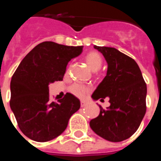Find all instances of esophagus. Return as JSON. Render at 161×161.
Masks as SVG:
<instances>
[{
	"label": "esophagus",
	"mask_w": 161,
	"mask_h": 161,
	"mask_svg": "<svg viewBox=\"0 0 161 161\" xmlns=\"http://www.w3.org/2000/svg\"><path fill=\"white\" fill-rule=\"evenodd\" d=\"M86 105V102L85 101H81V107H84Z\"/></svg>",
	"instance_id": "1"
}]
</instances>
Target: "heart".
Wrapping results in <instances>:
<instances>
[{
  "label": "heart",
  "mask_w": 161,
  "mask_h": 161,
  "mask_svg": "<svg viewBox=\"0 0 161 161\" xmlns=\"http://www.w3.org/2000/svg\"><path fill=\"white\" fill-rule=\"evenodd\" d=\"M86 63L90 68L91 70L98 71L99 70L103 64V58L101 55L97 52H90L87 54L85 58ZM71 93L79 98H83L87 95V93L89 92V88L87 86L82 85V84H73L70 87Z\"/></svg>",
  "instance_id": "1"
}]
</instances>
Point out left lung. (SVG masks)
Listing matches in <instances>:
<instances>
[{"instance_id":"left-lung-1","label":"left lung","mask_w":161,"mask_h":161,"mask_svg":"<svg viewBox=\"0 0 161 161\" xmlns=\"http://www.w3.org/2000/svg\"><path fill=\"white\" fill-rule=\"evenodd\" d=\"M108 63L107 75L94 91V100L109 98L110 106L99 105L98 117L90 121L91 129L111 142H120L132 136L146 112L147 87L139 66L133 58L114 47H98Z\"/></svg>"}]
</instances>
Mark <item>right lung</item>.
Wrapping results in <instances>:
<instances>
[{
  "instance_id": "obj_1",
  "label": "right lung",
  "mask_w": 161,
  "mask_h": 161,
  "mask_svg": "<svg viewBox=\"0 0 161 161\" xmlns=\"http://www.w3.org/2000/svg\"><path fill=\"white\" fill-rule=\"evenodd\" d=\"M83 47L44 42L35 47L15 71L10 106L20 130L29 139L37 142L53 140L79 109V99L69 93L58 102H51L48 85L63 80L68 62L78 57Z\"/></svg>"
}]
</instances>
